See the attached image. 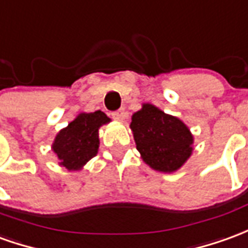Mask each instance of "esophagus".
<instances>
[{"mask_svg": "<svg viewBox=\"0 0 248 248\" xmlns=\"http://www.w3.org/2000/svg\"><path fill=\"white\" fill-rule=\"evenodd\" d=\"M112 118L117 119V121H124L126 118V111L124 110H118V111H114L111 112Z\"/></svg>", "mask_w": 248, "mask_h": 248, "instance_id": "obj_1", "label": "esophagus"}]
</instances>
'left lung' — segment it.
Instances as JSON below:
<instances>
[{
  "mask_svg": "<svg viewBox=\"0 0 248 248\" xmlns=\"http://www.w3.org/2000/svg\"><path fill=\"white\" fill-rule=\"evenodd\" d=\"M130 127L137 150L155 170L174 172L189 158L193 143L189 129L180 119L153 105H143L133 115Z\"/></svg>",
  "mask_w": 248,
  "mask_h": 248,
  "instance_id": "left-lung-1",
  "label": "left lung"
}]
</instances>
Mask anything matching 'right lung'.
<instances>
[{
    "instance_id": "right-lung-1",
    "label": "right lung",
    "mask_w": 248,
    "mask_h": 248,
    "mask_svg": "<svg viewBox=\"0 0 248 248\" xmlns=\"http://www.w3.org/2000/svg\"><path fill=\"white\" fill-rule=\"evenodd\" d=\"M107 122H110V118L99 110L88 114L83 112L65 129L60 130L52 145L60 165L68 170H78L95 157L99 148L98 130Z\"/></svg>"
}]
</instances>
